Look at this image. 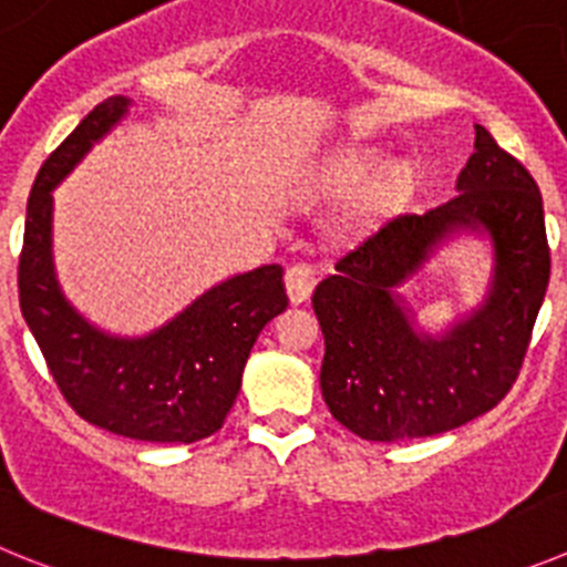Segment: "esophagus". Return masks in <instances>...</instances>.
Returning a JSON list of instances; mask_svg holds the SVG:
<instances>
[{"mask_svg": "<svg viewBox=\"0 0 567 567\" xmlns=\"http://www.w3.org/2000/svg\"><path fill=\"white\" fill-rule=\"evenodd\" d=\"M285 288H288L290 305L308 302L316 288V274L310 271L308 265H290L285 271Z\"/></svg>", "mask_w": 567, "mask_h": 567, "instance_id": "1", "label": "esophagus"}]
</instances>
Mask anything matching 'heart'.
<instances>
[{
  "instance_id": "obj_1",
  "label": "heart",
  "mask_w": 567,
  "mask_h": 567,
  "mask_svg": "<svg viewBox=\"0 0 567 567\" xmlns=\"http://www.w3.org/2000/svg\"><path fill=\"white\" fill-rule=\"evenodd\" d=\"M381 166H384V161L379 155H372V152H353V155L330 163L328 169L321 172V186L330 188V192H347V188H355L370 181ZM390 186L392 177H384L381 183H375L370 188V203H379L390 192Z\"/></svg>"
}]
</instances>
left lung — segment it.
I'll use <instances>...</instances> for the list:
<instances>
[{"label": "left lung", "instance_id": "obj_1", "mask_svg": "<svg viewBox=\"0 0 567 567\" xmlns=\"http://www.w3.org/2000/svg\"><path fill=\"white\" fill-rule=\"evenodd\" d=\"M474 130L457 195L367 231L313 290L321 395L364 441L430 437L474 421L512 390L528 350L550 274L543 197L523 163L481 124ZM461 238L487 248L482 302L426 331L400 288Z\"/></svg>", "mask_w": 567, "mask_h": 567}]
</instances>
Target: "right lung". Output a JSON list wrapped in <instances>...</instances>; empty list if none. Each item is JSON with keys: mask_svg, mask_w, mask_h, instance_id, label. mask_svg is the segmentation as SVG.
Instances as JSON below:
<instances>
[{"mask_svg": "<svg viewBox=\"0 0 567 567\" xmlns=\"http://www.w3.org/2000/svg\"><path fill=\"white\" fill-rule=\"evenodd\" d=\"M112 95L44 161L28 200L19 305L61 395L84 421L150 443L214 435L237 401L259 330L288 308L282 268L262 265L220 279L181 313L141 336L99 328L68 299L55 274L53 192L130 115Z\"/></svg>", "mask_w": 567, "mask_h": 567, "instance_id": "1", "label": "right lung"}]
</instances>
